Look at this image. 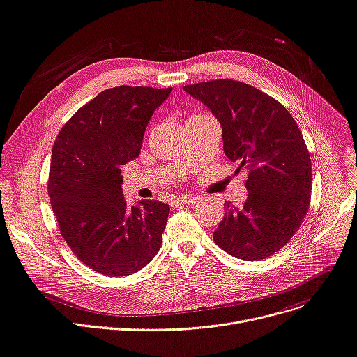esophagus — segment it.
Segmentation results:
<instances>
[{"mask_svg": "<svg viewBox=\"0 0 357 357\" xmlns=\"http://www.w3.org/2000/svg\"><path fill=\"white\" fill-rule=\"evenodd\" d=\"M198 197L197 195H179L174 199L172 206L174 207H179V206H183V204H190V203H194V201H197Z\"/></svg>", "mask_w": 357, "mask_h": 357, "instance_id": "esophagus-1", "label": "esophagus"}]
</instances>
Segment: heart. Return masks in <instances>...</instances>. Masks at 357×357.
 <instances>
[{
  "label": "heart",
  "instance_id": "b5f03b06",
  "mask_svg": "<svg viewBox=\"0 0 357 357\" xmlns=\"http://www.w3.org/2000/svg\"><path fill=\"white\" fill-rule=\"evenodd\" d=\"M191 116H204V115H191Z\"/></svg>",
  "mask_w": 357,
  "mask_h": 357
}]
</instances>
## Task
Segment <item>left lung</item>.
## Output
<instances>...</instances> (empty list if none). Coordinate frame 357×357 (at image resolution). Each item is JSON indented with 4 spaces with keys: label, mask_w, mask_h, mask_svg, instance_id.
Wrapping results in <instances>:
<instances>
[{
    "label": "left lung",
    "mask_w": 357,
    "mask_h": 357,
    "mask_svg": "<svg viewBox=\"0 0 357 357\" xmlns=\"http://www.w3.org/2000/svg\"><path fill=\"white\" fill-rule=\"evenodd\" d=\"M219 119L223 150L248 172L242 207L225 203L213 234L227 254L264 259L293 238L311 204V156L286 107L246 83L220 79L183 86Z\"/></svg>",
    "instance_id": "8db88e82"
}]
</instances>
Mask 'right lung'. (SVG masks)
<instances>
[{
    "label": "right lung",
    "mask_w": 357,
    "mask_h": 357,
    "mask_svg": "<svg viewBox=\"0 0 357 357\" xmlns=\"http://www.w3.org/2000/svg\"><path fill=\"white\" fill-rule=\"evenodd\" d=\"M172 89L118 86L100 91L61 128L52 147L48 194L74 255L109 277L142 270L162 246L169 206L128 207L121 167L140 154L153 112Z\"/></svg>",
    "instance_id": "1"
}]
</instances>
